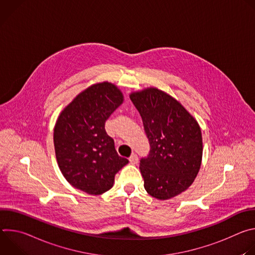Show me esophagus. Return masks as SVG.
Masks as SVG:
<instances>
[{
	"mask_svg": "<svg viewBox=\"0 0 255 255\" xmlns=\"http://www.w3.org/2000/svg\"><path fill=\"white\" fill-rule=\"evenodd\" d=\"M129 161H130L131 164H136V163L138 162V156H137V154L133 153V154L129 157Z\"/></svg>",
	"mask_w": 255,
	"mask_h": 255,
	"instance_id": "1",
	"label": "esophagus"
}]
</instances>
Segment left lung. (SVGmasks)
<instances>
[{
    "label": "left lung",
    "instance_id": "8db88e82",
    "mask_svg": "<svg viewBox=\"0 0 255 255\" xmlns=\"http://www.w3.org/2000/svg\"><path fill=\"white\" fill-rule=\"evenodd\" d=\"M130 99L150 145L149 154L140 159L144 188L158 200L175 197L193 184L200 170V126L176 100L155 88L133 93Z\"/></svg>",
    "mask_w": 255,
    "mask_h": 255
}]
</instances>
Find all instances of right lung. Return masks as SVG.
<instances>
[{
	"instance_id": "1",
	"label": "right lung",
	"mask_w": 255,
	"mask_h": 255,
	"mask_svg": "<svg viewBox=\"0 0 255 255\" xmlns=\"http://www.w3.org/2000/svg\"><path fill=\"white\" fill-rule=\"evenodd\" d=\"M120 90L108 82L81 93L59 115L53 134L58 166L68 183L90 195L110 190L115 174L128 163L118 155L107 119L122 104Z\"/></svg>"
}]
</instances>
